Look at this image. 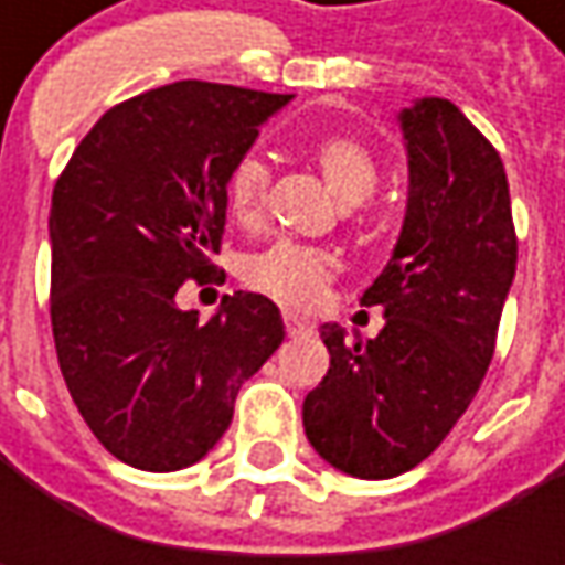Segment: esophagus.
<instances>
[{"label":"esophagus","mask_w":565,"mask_h":565,"mask_svg":"<svg viewBox=\"0 0 565 565\" xmlns=\"http://www.w3.org/2000/svg\"><path fill=\"white\" fill-rule=\"evenodd\" d=\"M282 323H286V333H289V337H301V333H308V330H311V323H308V320H301L298 315H292V311H286V315H282Z\"/></svg>","instance_id":"1"}]
</instances>
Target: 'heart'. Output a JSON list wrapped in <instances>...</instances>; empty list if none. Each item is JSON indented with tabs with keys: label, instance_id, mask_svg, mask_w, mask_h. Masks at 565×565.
Wrapping results in <instances>:
<instances>
[{
	"label": "heart",
	"instance_id": "obj_1",
	"mask_svg": "<svg viewBox=\"0 0 565 565\" xmlns=\"http://www.w3.org/2000/svg\"><path fill=\"white\" fill-rule=\"evenodd\" d=\"M308 157L342 204H364L377 191V157L355 135L345 131L320 135L308 147ZM267 188H270V169L260 157L245 153L242 160H235L226 175L228 216L238 226H257L267 210ZM333 273H337L333 254L292 245V242H279L248 260L250 286L264 289L292 308H315L327 292Z\"/></svg>",
	"mask_w": 565,
	"mask_h": 565
}]
</instances>
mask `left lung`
Wrapping results in <instances>:
<instances>
[{"label":"left lung","instance_id":"obj_1","mask_svg":"<svg viewBox=\"0 0 565 565\" xmlns=\"http://www.w3.org/2000/svg\"><path fill=\"white\" fill-rule=\"evenodd\" d=\"M399 128L408 206L390 264L361 295L383 330L361 342L323 323L330 371L301 408L320 459L367 481L424 462L471 405L519 248L503 160L462 109L422 97Z\"/></svg>","mask_w":565,"mask_h":565}]
</instances>
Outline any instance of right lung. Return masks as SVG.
I'll return each instance as SVG.
<instances>
[{"instance_id":"add662e5","label":"right lung","mask_w":565,"mask_h":565,"mask_svg":"<svg viewBox=\"0 0 565 565\" xmlns=\"http://www.w3.org/2000/svg\"><path fill=\"white\" fill-rule=\"evenodd\" d=\"M289 99L210 81L147 90L113 106L55 182V355L81 418L125 466L201 462L286 337L264 295H226L206 323L175 295L213 276L228 169Z\"/></svg>"}]
</instances>
